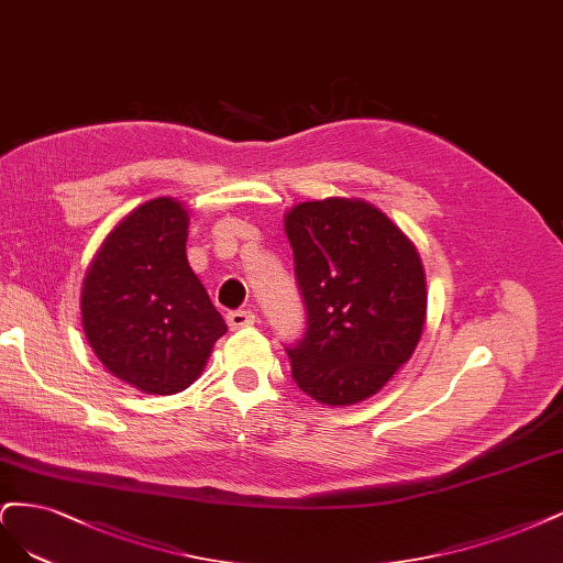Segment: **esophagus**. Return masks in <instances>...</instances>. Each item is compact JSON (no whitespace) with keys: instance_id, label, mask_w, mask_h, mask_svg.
I'll return each mask as SVG.
<instances>
[{"instance_id":"1","label":"esophagus","mask_w":563,"mask_h":563,"mask_svg":"<svg viewBox=\"0 0 563 563\" xmlns=\"http://www.w3.org/2000/svg\"><path fill=\"white\" fill-rule=\"evenodd\" d=\"M227 322H229V328L231 330H243V328H250V324H255V313L252 311H231L229 316H227Z\"/></svg>"}]
</instances>
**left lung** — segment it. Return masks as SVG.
Segmentation results:
<instances>
[{
  "label": "left lung",
  "mask_w": 563,
  "mask_h": 563,
  "mask_svg": "<svg viewBox=\"0 0 563 563\" xmlns=\"http://www.w3.org/2000/svg\"><path fill=\"white\" fill-rule=\"evenodd\" d=\"M306 334L285 349L297 386L349 407L384 388L416 351L428 292L419 250L357 198L299 203L285 214Z\"/></svg>",
  "instance_id": "1"
}]
</instances>
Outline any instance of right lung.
<instances>
[{
  "instance_id": "1",
  "label": "right lung",
  "mask_w": 563,
  "mask_h": 563,
  "mask_svg": "<svg viewBox=\"0 0 563 563\" xmlns=\"http://www.w3.org/2000/svg\"><path fill=\"white\" fill-rule=\"evenodd\" d=\"M189 212L161 196L110 231L81 287V320L104 369L147 395L201 376L227 322L187 262Z\"/></svg>"
}]
</instances>
